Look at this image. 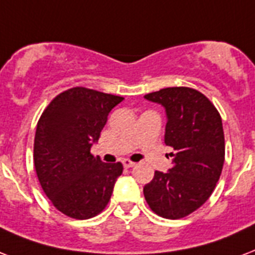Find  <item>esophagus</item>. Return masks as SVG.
<instances>
[{"label": "esophagus", "instance_id": "esophagus-1", "mask_svg": "<svg viewBox=\"0 0 255 255\" xmlns=\"http://www.w3.org/2000/svg\"><path fill=\"white\" fill-rule=\"evenodd\" d=\"M123 166L126 167V168H131V167L135 166V163L131 162V160H124V162H123Z\"/></svg>", "mask_w": 255, "mask_h": 255}]
</instances>
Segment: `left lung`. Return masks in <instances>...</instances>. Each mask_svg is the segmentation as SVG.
I'll return each instance as SVG.
<instances>
[{"mask_svg":"<svg viewBox=\"0 0 255 255\" xmlns=\"http://www.w3.org/2000/svg\"><path fill=\"white\" fill-rule=\"evenodd\" d=\"M164 107V143L172 152V167L155 171L143 188L153 213L179 219L198 210L213 194L225 162V135L221 115L197 89L172 87L145 95Z\"/></svg>","mask_w":255,"mask_h":255,"instance_id":"8db88e82","label":"left lung"}]
</instances>
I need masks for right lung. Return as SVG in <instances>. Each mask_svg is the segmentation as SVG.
<instances>
[{
  "instance_id": "add662e5",
  "label": "right lung",
  "mask_w": 255,
  "mask_h": 255,
  "mask_svg": "<svg viewBox=\"0 0 255 255\" xmlns=\"http://www.w3.org/2000/svg\"><path fill=\"white\" fill-rule=\"evenodd\" d=\"M123 100L75 87L54 97L37 123V178L52 205L71 218L88 219L102 213L123 172L120 162L103 163L91 153L110 112Z\"/></svg>"
}]
</instances>
